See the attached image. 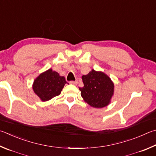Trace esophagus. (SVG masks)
Listing matches in <instances>:
<instances>
[{
  "label": "esophagus",
  "instance_id": "1",
  "mask_svg": "<svg viewBox=\"0 0 156 156\" xmlns=\"http://www.w3.org/2000/svg\"><path fill=\"white\" fill-rule=\"evenodd\" d=\"M70 84H74V85H76L78 84V80H75V81H70L69 82Z\"/></svg>",
  "mask_w": 156,
  "mask_h": 156
}]
</instances>
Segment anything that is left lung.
I'll list each match as a JSON object with an SVG mask.
<instances>
[{"label": "left lung", "instance_id": "obj_1", "mask_svg": "<svg viewBox=\"0 0 156 156\" xmlns=\"http://www.w3.org/2000/svg\"><path fill=\"white\" fill-rule=\"evenodd\" d=\"M84 87L79 88L81 96L90 106L103 108L110 103L114 92V84L105 73L92 69L82 77Z\"/></svg>", "mask_w": 156, "mask_h": 156}]
</instances>
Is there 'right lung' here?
<instances>
[{
  "label": "right lung",
  "mask_w": 156,
  "mask_h": 156,
  "mask_svg": "<svg viewBox=\"0 0 156 156\" xmlns=\"http://www.w3.org/2000/svg\"><path fill=\"white\" fill-rule=\"evenodd\" d=\"M67 83L63 76L49 69L41 73L34 81L33 89L43 101L59 95L65 84Z\"/></svg>",
  "instance_id": "obj_1"
}]
</instances>
